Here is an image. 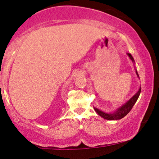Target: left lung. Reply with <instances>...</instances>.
Returning <instances> with one entry per match:
<instances>
[{"label": "left lung", "mask_w": 159, "mask_h": 159, "mask_svg": "<svg viewBox=\"0 0 159 159\" xmlns=\"http://www.w3.org/2000/svg\"><path fill=\"white\" fill-rule=\"evenodd\" d=\"M128 56H129V58L132 60V61L134 62V59L133 58V56H131V54L130 53H127ZM136 73L139 78V74L137 73V71L136 70ZM140 92H141V87L139 88V91L136 92V93L134 94V95L130 99L128 100V102H126L125 103L123 104L122 106H120V108H118L116 110L114 113H105V112L100 111V110L98 109V108L94 107V111L97 112V114L98 115H100L101 117L104 118L106 120H120L122 118H123L125 116H126L127 114L129 113L130 110L132 109L133 106H134V104L136 103V100H138Z\"/></svg>", "instance_id": "1"}]
</instances>
